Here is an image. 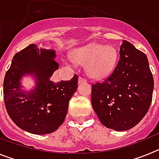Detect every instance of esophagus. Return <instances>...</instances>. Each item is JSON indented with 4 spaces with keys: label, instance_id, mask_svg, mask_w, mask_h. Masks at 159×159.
<instances>
[{
    "label": "esophagus",
    "instance_id": "obj_1",
    "mask_svg": "<svg viewBox=\"0 0 159 159\" xmlns=\"http://www.w3.org/2000/svg\"><path fill=\"white\" fill-rule=\"evenodd\" d=\"M87 80L83 77H79V84H82V83H86Z\"/></svg>",
    "mask_w": 159,
    "mask_h": 159
}]
</instances>
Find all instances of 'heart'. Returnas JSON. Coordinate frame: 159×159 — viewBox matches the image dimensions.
I'll return each mask as SVG.
<instances>
[{
  "instance_id": "b5f03b06",
  "label": "heart",
  "mask_w": 159,
  "mask_h": 159,
  "mask_svg": "<svg viewBox=\"0 0 159 159\" xmlns=\"http://www.w3.org/2000/svg\"><path fill=\"white\" fill-rule=\"evenodd\" d=\"M73 62L84 64L85 72L93 80H102L109 75L117 62V52L111 45L92 43L73 49L71 52Z\"/></svg>"
}]
</instances>
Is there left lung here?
Listing matches in <instances>:
<instances>
[{"label": "left lung", "instance_id": "1", "mask_svg": "<svg viewBox=\"0 0 159 159\" xmlns=\"http://www.w3.org/2000/svg\"><path fill=\"white\" fill-rule=\"evenodd\" d=\"M153 90L154 79L147 56L123 40L111 75L103 82L92 84V107L106 127L129 130L148 111Z\"/></svg>", "mask_w": 159, "mask_h": 159}]
</instances>
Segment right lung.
Here are the masks:
<instances>
[{
  "label": "right lung",
  "instance_id": "obj_1",
  "mask_svg": "<svg viewBox=\"0 0 159 159\" xmlns=\"http://www.w3.org/2000/svg\"><path fill=\"white\" fill-rule=\"evenodd\" d=\"M54 49L30 45L13 57L4 80V100L8 116L22 130L35 134L52 133L62 124L69 100L77 90L78 76L56 82L59 68ZM29 76L34 86L28 91L22 84Z\"/></svg>",
  "mask_w": 159,
  "mask_h": 159
}]
</instances>
